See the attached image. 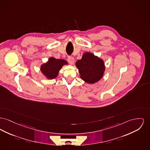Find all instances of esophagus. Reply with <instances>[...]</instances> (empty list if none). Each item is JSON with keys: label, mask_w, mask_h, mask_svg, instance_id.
I'll list each match as a JSON object with an SVG mask.
<instances>
[{"label": "esophagus", "mask_w": 150, "mask_h": 150, "mask_svg": "<svg viewBox=\"0 0 150 150\" xmlns=\"http://www.w3.org/2000/svg\"><path fill=\"white\" fill-rule=\"evenodd\" d=\"M67 61L69 62V63H70L71 64H72L74 63V58L72 57L69 56L67 58Z\"/></svg>", "instance_id": "1"}]
</instances>
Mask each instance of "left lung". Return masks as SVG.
<instances>
[{"label": "left lung", "mask_w": 150, "mask_h": 150, "mask_svg": "<svg viewBox=\"0 0 150 150\" xmlns=\"http://www.w3.org/2000/svg\"><path fill=\"white\" fill-rule=\"evenodd\" d=\"M80 78L88 83H94L101 79L105 71L103 61L93 54L84 53L76 62Z\"/></svg>", "instance_id": "8db88e82"}]
</instances>
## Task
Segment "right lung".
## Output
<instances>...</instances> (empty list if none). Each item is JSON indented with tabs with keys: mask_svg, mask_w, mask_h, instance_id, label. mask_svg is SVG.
<instances>
[{
	"mask_svg": "<svg viewBox=\"0 0 150 150\" xmlns=\"http://www.w3.org/2000/svg\"><path fill=\"white\" fill-rule=\"evenodd\" d=\"M66 64H67V62L65 60L58 59L52 57L49 58V61L46 63L42 65L41 70L46 77L52 79L57 76L59 71Z\"/></svg>",
	"mask_w": 150,
	"mask_h": 150,
	"instance_id": "right-lung-1",
	"label": "right lung"
}]
</instances>
